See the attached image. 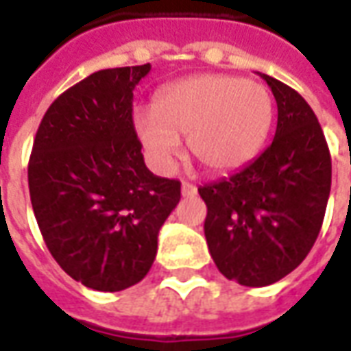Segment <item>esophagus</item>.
<instances>
[{"mask_svg": "<svg viewBox=\"0 0 351 351\" xmlns=\"http://www.w3.org/2000/svg\"><path fill=\"white\" fill-rule=\"evenodd\" d=\"M182 195L184 197H193V195H197V188L190 182H182Z\"/></svg>", "mask_w": 351, "mask_h": 351, "instance_id": "1", "label": "esophagus"}]
</instances>
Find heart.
Returning a JSON list of instances; mask_svg holds the SVG:
<instances>
[{"mask_svg":"<svg viewBox=\"0 0 351 351\" xmlns=\"http://www.w3.org/2000/svg\"><path fill=\"white\" fill-rule=\"evenodd\" d=\"M272 120L274 103L263 84L229 75H197L161 88L154 108L133 114V128L161 173L173 171L186 135L201 167L229 173L256 158Z\"/></svg>","mask_w":351,"mask_h":351,"instance_id":"b5f03b06","label":"heart"}]
</instances>
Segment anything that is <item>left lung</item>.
<instances>
[{"label": "left lung", "instance_id": "1", "mask_svg": "<svg viewBox=\"0 0 351 351\" xmlns=\"http://www.w3.org/2000/svg\"><path fill=\"white\" fill-rule=\"evenodd\" d=\"M278 107L272 143L229 178L205 184V237L218 271L271 286L308 256L331 191V156L314 110L293 88L259 73Z\"/></svg>", "mask_w": 351, "mask_h": 351}]
</instances>
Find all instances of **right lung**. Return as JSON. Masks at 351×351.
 <instances>
[{"label":"right lung","instance_id":"add662e5","mask_svg":"<svg viewBox=\"0 0 351 351\" xmlns=\"http://www.w3.org/2000/svg\"><path fill=\"white\" fill-rule=\"evenodd\" d=\"M150 64L92 73L45 112L27 165L47 248L73 280L122 291L150 271L180 182L145 165L133 90Z\"/></svg>","mask_w":351,"mask_h":351}]
</instances>
